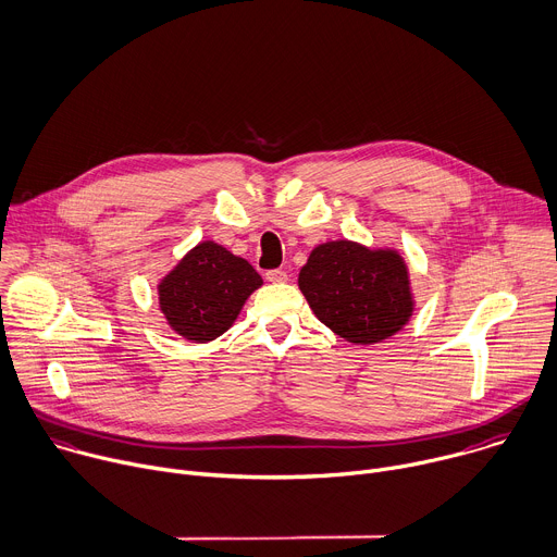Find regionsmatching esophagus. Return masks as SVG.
Returning a JSON list of instances; mask_svg holds the SVG:
<instances>
[{
	"mask_svg": "<svg viewBox=\"0 0 557 557\" xmlns=\"http://www.w3.org/2000/svg\"><path fill=\"white\" fill-rule=\"evenodd\" d=\"M265 278L270 283H285L287 281V272L285 270H270V272H265Z\"/></svg>",
	"mask_w": 557,
	"mask_h": 557,
	"instance_id": "1",
	"label": "esophagus"
}]
</instances>
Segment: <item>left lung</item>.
<instances>
[{"mask_svg":"<svg viewBox=\"0 0 557 557\" xmlns=\"http://www.w3.org/2000/svg\"><path fill=\"white\" fill-rule=\"evenodd\" d=\"M298 287L315 318L354 345H377L414 311L408 263L395 248L336 239L318 244L300 268Z\"/></svg>","mask_w":557,"mask_h":557,"instance_id":"left-lung-1","label":"left lung"}]
</instances>
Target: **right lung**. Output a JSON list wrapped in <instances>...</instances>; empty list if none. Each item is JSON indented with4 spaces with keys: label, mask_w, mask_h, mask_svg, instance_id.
<instances>
[{
    "label": "right lung",
    "mask_w": 557,
    "mask_h": 557,
    "mask_svg": "<svg viewBox=\"0 0 557 557\" xmlns=\"http://www.w3.org/2000/svg\"><path fill=\"white\" fill-rule=\"evenodd\" d=\"M261 285L246 259L216 242H199L158 281V305L177 336L203 345L235 324Z\"/></svg>",
    "instance_id": "add662e5"
}]
</instances>
